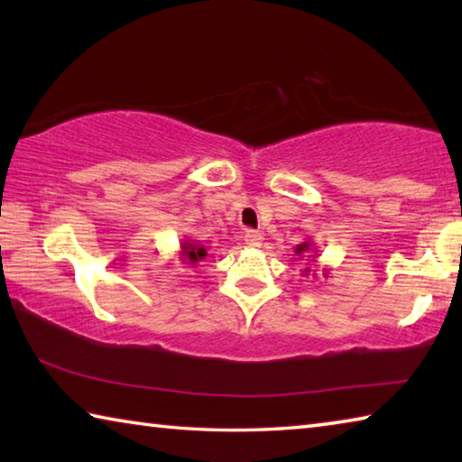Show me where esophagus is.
<instances>
[{
  "mask_svg": "<svg viewBox=\"0 0 462 462\" xmlns=\"http://www.w3.org/2000/svg\"><path fill=\"white\" fill-rule=\"evenodd\" d=\"M245 240H246L248 246L259 248V246L263 245V234H261V232H254V230H248V232L245 234Z\"/></svg>",
  "mask_w": 462,
  "mask_h": 462,
  "instance_id": "34e87169",
  "label": "esophagus"
}]
</instances>
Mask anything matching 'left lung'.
<instances>
[{
    "label": "left lung",
    "instance_id": "left-lung-1",
    "mask_svg": "<svg viewBox=\"0 0 462 462\" xmlns=\"http://www.w3.org/2000/svg\"><path fill=\"white\" fill-rule=\"evenodd\" d=\"M295 254H300V256H308L306 261L314 263V259L318 256V250H316V246H314V242H311V240H306V242H301V245H297V246H295ZM310 263H308V264H310ZM308 273H311V269H310V267H308L306 271H303V275H308ZM322 275H324V277H328V269H324V271H322ZM311 277H316V273H314V275H311Z\"/></svg>",
    "mask_w": 462,
    "mask_h": 462
}]
</instances>
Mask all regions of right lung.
Wrapping results in <instances>:
<instances>
[{
    "instance_id": "obj_1",
    "label": "right lung",
    "mask_w": 462,
    "mask_h": 462,
    "mask_svg": "<svg viewBox=\"0 0 462 462\" xmlns=\"http://www.w3.org/2000/svg\"><path fill=\"white\" fill-rule=\"evenodd\" d=\"M206 256H208V248L198 240L183 238L181 245H179V261H181L183 264L195 267V264L206 259Z\"/></svg>"
}]
</instances>
